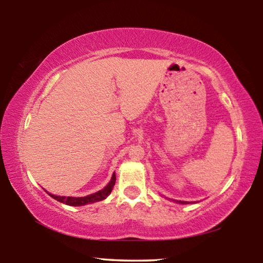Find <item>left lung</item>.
Instances as JSON below:
<instances>
[{"label": "left lung", "instance_id": "8db88e82", "mask_svg": "<svg viewBox=\"0 0 263 263\" xmlns=\"http://www.w3.org/2000/svg\"><path fill=\"white\" fill-rule=\"evenodd\" d=\"M169 199V201L174 202V203H179V204H193V203H196V202H186V201H176V199H171V198H167Z\"/></svg>", "mask_w": 263, "mask_h": 263}]
</instances>
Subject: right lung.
<instances>
[{
	"instance_id": "obj_1",
	"label": "right lung",
	"mask_w": 263,
	"mask_h": 263,
	"mask_svg": "<svg viewBox=\"0 0 263 263\" xmlns=\"http://www.w3.org/2000/svg\"><path fill=\"white\" fill-rule=\"evenodd\" d=\"M116 183V174L114 173L112 176H111V180L108 184H106L103 189L96 191L94 194H90L88 196H83V197H72V196H60V195H53L51 193H46L51 196L52 198H54L55 201L64 203L66 205L70 206H83L87 205V204H92L100 201H103L108 196L111 194V191L114 189V185Z\"/></svg>"
}]
</instances>
